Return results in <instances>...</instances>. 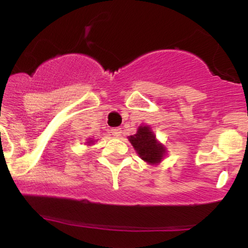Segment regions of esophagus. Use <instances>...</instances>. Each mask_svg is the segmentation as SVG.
Listing matches in <instances>:
<instances>
[{"mask_svg": "<svg viewBox=\"0 0 248 248\" xmlns=\"http://www.w3.org/2000/svg\"><path fill=\"white\" fill-rule=\"evenodd\" d=\"M110 133H112V135L114 136V138H119V136L121 135V128H113V129L110 130Z\"/></svg>", "mask_w": 248, "mask_h": 248, "instance_id": "34e87169", "label": "esophagus"}]
</instances>
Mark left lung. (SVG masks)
<instances>
[{
    "instance_id": "8db88e82",
    "label": "left lung",
    "mask_w": 248,
    "mask_h": 248,
    "mask_svg": "<svg viewBox=\"0 0 248 248\" xmlns=\"http://www.w3.org/2000/svg\"><path fill=\"white\" fill-rule=\"evenodd\" d=\"M130 143L139 156L149 164L160 163L166 155V148L162 143L156 140L155 134L152 132L150 127L140 126L138 133L129 136Z\"/></svg>"
}]
</instances>
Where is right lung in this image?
<instances>
[{
	"instance_id": "add662e5",
	"label": "right lung",
	"mask_w": 248,
	"mask_h": 248,
	"mask_svg": "<svg viewBox=\"0 0 248 248\" xmlns=\"http://www.w3.org/2000/svg\"><path fill=\"white\" fill-rule=\"evenodd\" d=\"M93 142H94V141H93V140H90V141L87 142V143H90V144H91V143H93Z\"/></svg>"
}]
</instances>
